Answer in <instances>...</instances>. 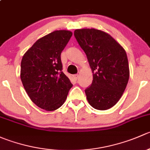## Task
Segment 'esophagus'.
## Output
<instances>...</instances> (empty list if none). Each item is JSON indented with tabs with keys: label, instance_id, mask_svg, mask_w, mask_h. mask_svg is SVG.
<instances>
[{
	"label": "esophagus",
	"instance_id": "1",
	"mask_svg": "<svg viewBox=\"0 0 150 150\" xmlns=\"http://www.w3.org/2000/svg\"><path fill=\"white\" fill-rule=\"evenodd\" d=\"M78 77H79V75H74V76H73V79L75 80V81H77V80L78 79Z\"/></svg>",
	"mask_w": 150,
	"mask_h": 150
}]
</instances>
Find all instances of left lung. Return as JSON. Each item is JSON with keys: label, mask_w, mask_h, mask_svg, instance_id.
<instances>
[{"label": "left lung", "mask_w": 150, "mask_h": 150, "mask_svg": "<svg viewBox=\"0 0 150 150\" xmlns=\"http://www.w3.org/2000/svg\"><path fill=\"white\" fill-rule=\"evenodd\" d=\"M74 35L86 53L93 81L85 90L91 107L106 110L115 105L129 79L125 49L108 33L96 29L75 30Z\"/></svg>", "instance_id": "8db88e82"}]
</instances>
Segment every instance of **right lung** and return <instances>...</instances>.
Returning <instances> with one entry per match:
<instances>
[{
	"label": "right lung",
	"instance_id": "obj_1",
	"mask_svg": "<svg viewBox=\"0 0 150 150\" xmlns=\"http://www.w3.org/2000/svg\"><path fill=\"white\" fill-rule=\"evenodd\" d=\"M68 30H56L38 39L24 54L20 78L29 97L38 107L54 111L65 102L72 88L62 72L61 53L72 37Z\"/></svg>",
	"mask_w": 150,
	"mask_h": 150
}]
</instances>
